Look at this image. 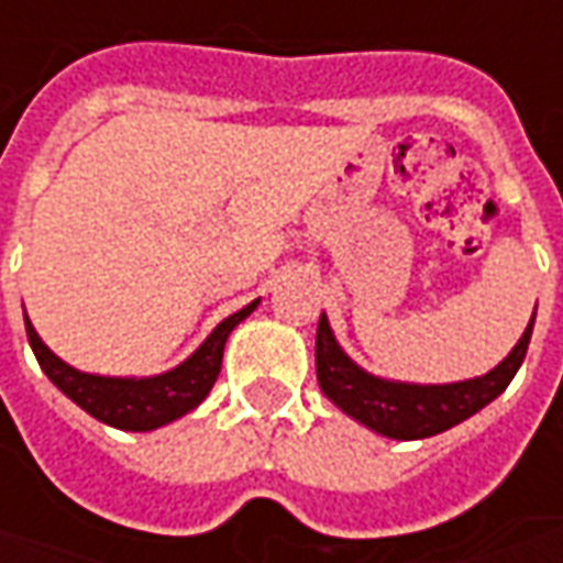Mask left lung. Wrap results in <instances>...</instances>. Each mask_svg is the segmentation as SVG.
<instances>
[{"instance_id": "1", "label": "left lung", "mask_w": 563, "mask_h": 563, "mask_svg": "<svg viewBox=\"0 0 563 563\" xmlns=\"http://www.w3.org/2000/svg\"><path fill=\"white\" fill-rule=\"evenodd\" d=\"M531 331L533 319L528 322L521 341L512 346V353L485 377L452 383V386H407V383L371 377L362 367L353 365L334 341L329 319L319 317L317 377L322 391L343 413L374 428L377 434L395 437V440H422V437L440 434L452 424L464 422L467 416L483 410L485 404L495 401L525 362Z\"/></svg>"}]
</instances>
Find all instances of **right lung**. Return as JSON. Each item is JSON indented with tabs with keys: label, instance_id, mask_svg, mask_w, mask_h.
I'll list each match as a JSON object with an SVG mask.
<instances>
[{
	"label": "right lung",
	"instance_id": "right-lung-1",
	"mask_svg": "<svg viewBox=\"0 0 563 563\" xmlns=\"http://www.w3.org/2000/svg\"><path fill=\"white\" fill-rule=\"evenodd\" d=\"M256 305L258 301H253L244 310L222 319L208 341L192 353V358H186L184 365L162 374V377L150 379H114L80 374L75 367H68L66 362H59L44 346L30 319H26V338H30L32 353L38 358L44 374L51 377L56 389L78 404L80 410L96 416L99 422L123 428V431H153V428L177 419V416L189 413L192 407L208 398L210 386L220 377L222 350H225L229 334L241 319L256 310Z\"/></svg>",
	"mask_w": 563,
	"mask_h": 563
}]
</instances>
